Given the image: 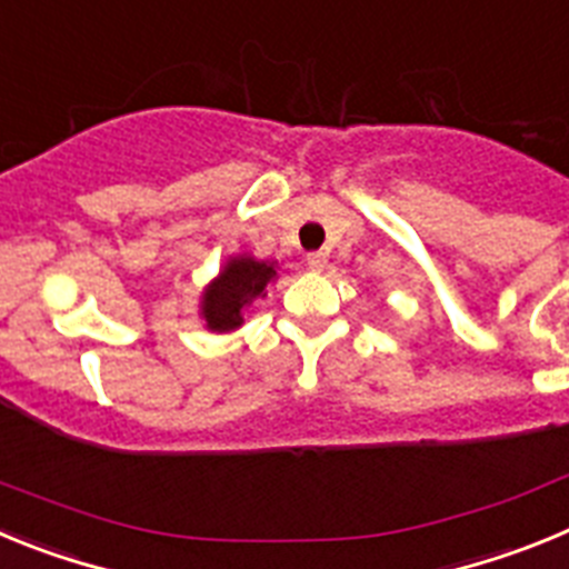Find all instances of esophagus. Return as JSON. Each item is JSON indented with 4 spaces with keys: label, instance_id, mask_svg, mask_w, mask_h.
Returning <instances> with one entry per match:
<instances>
[{
    "label": "esophagus",
    "instance_id": "34e87169",
    "mask_svg": "<svg viewBox=\"0 0 569 569\" xmlns=\"http://www.w3.org/2000/svg\"><path fill=\"white\" fill-rule=\"evenodd\" d=\"M308 268L313 270V273H321V270L328 268V253H321V250L308 253Z\"/></svg>",
    "mask_w": 569,
    "mask_h": 569
}]
</instances>
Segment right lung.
Wrapping results in <instances>:
<instances>
[{"instance_id":"1","label":"right lung","mask_w":569,"mask_h":569,"mask_svg":"<svg viewBox=\"0 0 569 569\" xmlns=\"http://www.w3.org/2000/svg\"><path fill=\"white\" fill-rule=\"evenodd\" d=\"M279 261L256 259L250 253L228 256L208 281V288L199 296V319L204 321V328L210 333H233L244 325V310L253 305L256 299H264L268 288L279 279Z\"/></svg>"}]
</instances>
